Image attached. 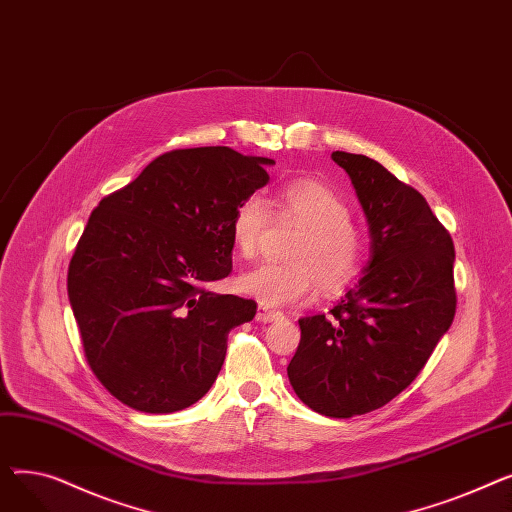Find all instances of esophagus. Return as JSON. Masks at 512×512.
I'll list each match as a JSON object with an SVG mask.
<instances>
[{
  "mask_svg": "<svg viewBox=\"0 0 512 512\" xmlns=\"http://www.w3.org/2000/svg\"><path fill=\"white\" fill-rule=\"evenodd\" d=\"M278 319H284V315L280 311H272L267 307H259L257 311V321H261V324H272V321H278Z\"/></svg>",
  "mask_w": 512,
  "mask_h": 512,
  "instance_id": "1",
  "label": "esophagus"
}]
</instances>
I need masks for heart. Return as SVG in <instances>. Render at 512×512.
Listing matches in <instances>:
<instances>
[{
	"mask_svg": "<svg viewBox=\"0 0 512 512\" xmlns=\"http://www.w3.org/2000/svg\"><path fill=\"white\" fill-rule=\"evenodd\" d=\"M280 203L309 228L292 249V263H259L236 278V288L265 307H286L309 299L319 286L336 292L353 284L363 267V240L351 226L348 203L330 186L297 180L280 188ZM270 222L261 193L240 199L230 220L234 249L242 257L259 251Z\"/></svg>",
	"mask_w": 512,
	"mask_h": 512,
	"instance_id": "obj_1",
	"label": "heart"
}]
</instances>
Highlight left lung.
I'll list each match as a JSON object with an SVG mask.
<instances>
[{
    "mask_svg": "<svg viewBox=\"0 0 512 512\" xmlns=\"http://www.w3.org/2000/svg\"><path fill=\"white\" fill-rule=\"evenodd\" d=\"M332 159L365 213L371 257L328 317L299 319L288 380L315 413L348 419L405 390L448 332L456 311L454 245L423 195L378 161L346 151Z\"/></svg>",
    "mask_w": 512,
    "mask_h": 512,
    "instance_id": "8db88e82",
    "label": "left lung"
}]
</instances>
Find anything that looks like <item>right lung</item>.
I'll use <instances>...</instances> for the list:
<instances>
[{"label": "right lung", "instance_id": "add662e5", "mask_svg": "<svg viewBox=\"0 0 512 512\" xmlns=\"http://www.w3.org/2000/svg\"><path fill=\"white\" fill-rule=\"evenodd\" d=\"M274 159L228 147L159 155L91 213L68 299L97 380L130 409L174 413L207 394L228 332L257 303L205 288L232 272L230 220Z\"/></svg>", "mask_w": 512, "mask_h": 512}]
</instances>
